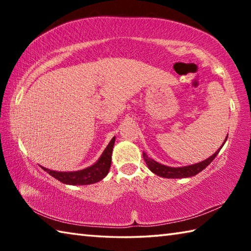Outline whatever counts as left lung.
<instances>
[{"instance_id":"8db88e82","label":"left lung","mask_w":251,"mask_h":251,"mask_svg":"<svg viewBox=\"0 0 251 251\" xmlns=\"http://www.w3.org/2000/svg\"><path fill=\"white\" fill-rule=\"evenodd\" d=\"M227 137H228V134H227ZM227 137L225 138L224 144L226 143ZM224 144L222 145V147L224 146ZM222 147H220L214 155L208 157L207 159L201 161V163L188 165V166H182V167H169V166H166V165L157 163L156 160H154L152 158H150V157L146 155V152H144V151H143V157L147 165V167L151 169V172L156 174L157 176L164 177V178H187V177H192V176L197 175L198 173L203 171V169H205L208 165H209L211 161L215 159V157L218 155V152L220 150H222Z\"/></svg>"}]
</instances>
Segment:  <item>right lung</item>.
I'll list each match as a JSON object with an SVG mask.
<instances>
[{"label":"right lung","instance_id":"1","mask_svg":"<svg viewBox=\"0 0 251 251\" xmlns=\"http://www.w3.org/2000/svg\"><path fill=\"white\" fill-rule=\"evenodd\" d=\"M114 143H115V137L112 138V141L109 142L107 147L105 148L99 160L95 164H93L92 166L85 169H80V171L76 172H56L50 171V169L45 168L43 166H41V168L46 173H49L55 179L63 182V184L74 186L95 184V182L105 178V176L109 172L110 164H112V152Z\"/></svg>","mask_w":251,"mask_h":251}]
</instances>
